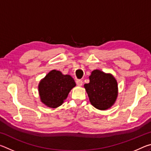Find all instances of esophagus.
<instances>
[{"label": "esophagus", "instance_id": "34e87169", "mask_svg": "<svg viewBox=\"0 0 151 151\" xmlns=\"http://www.w3.org/2000/svg\"><path fill=\"white\" fill-rule=\"evenodd\" d=\"M76 85H77V86H81L82 85H83V81H81V80H76Z\"/></svg>", "mask_w": 151, "mask_h": 151}]
</instances>
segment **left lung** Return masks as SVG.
Returning a JSON list of instances; mask_svg holds the SVG:
<instances>
[{
  "instance_id": "1",
  "label": "left lung",
  "mask_w": 151,
  "mask_h": 151,
  "mask_svg": "<svg viewBox=\"0 0 151 151\" xmlns=\"http://www.w3.org/2000/svg\"><path fill=\"white\" fill-rule=\"evenodd\" d=\"M90 82L85 84L92 105L104 111L113 105L118 96V85L115 78L111 74L100 70H94L89 76Z\"/></svg>"
}]
</instances>
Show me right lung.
Returning a JSON list of instances; mask_svg holds the SVG:
<instances>
[{"label":"right lung","instance_id":"1","mask_svg":"<svg viewBox=\"0 0 151 151\" xmlns=\"http://www.w3.org/2000/svg\"><path fill=\"white\" fill-rule=\"evenodd\" d=\"M75 86V82L71 76L63 75L59 70H51L39 83L40 101L48 107L57 108L62 105L71 89Z\"/></svg>","mask_w":151,"mask_h":151}]
</instances>
